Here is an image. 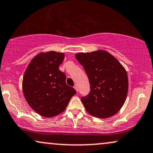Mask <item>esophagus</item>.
I'll return each instance as SVG.
<instances>
[{
	"instance_id": "esophagus-1",
	"label": "esophagus",
	"mask_w": 153,
	"mask_h": 153,
	"mask_svg": "<svg viewBox=\"0 0 153 153\" xmlns=\"http://www.w3.org/2000/svg\"><path fill=\"white\" fill-rule=\"evenodd\" d=\"M73 88H74L75 89V90L77 91V92H78V87H77V85H74V87H73Z\"/></svg>"
}]
</instances>
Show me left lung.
Wrapping results in <instances>:
<instances>
[{
    "label": "left lung",
    "mask_w": 153,
    "mask_h": 153,
    "mask_svg": "<svg viewBox=\"0 0 153 153\" xmlns=\"http://www.w3.org/2000/svg\"><path fill=\"white\" fill-rule=\"evenodd\" d=\"M75 57L84 67L90 82V93L81 98L86 111L100 119L116 114L128 93V75L124 68L104 50L79 53Z\"/></svg>",
    "instance_id": "left-lung-1"
}]
</instances>
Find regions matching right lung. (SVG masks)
Returning <instances> with one entry per match:
<instances>
[{
	"label": "right lung",
	"instance_id": "obj_1",
	"mask_svg": "<svg viewBox=\"0 0 153 153\" xmlns=\"http://www.w3.org/2000/svg\"><path fill=\"white\" fill-rule=\"evenodd\" d=\"M64 53L49 51L36 55L25 71L22 80L24 96L34 111L44 117L63 112L76 90L65 82L59 70Z\"/></svg>",
	"mask_w": 153,
	"mask_h": 153
}]
</instances>
